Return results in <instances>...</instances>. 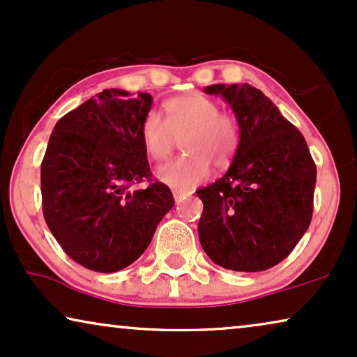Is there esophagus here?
<instances>
[{"label":"esophagus","mask_w":357,"mask_h":357,"mask_svg":"<svg viewBox=\"0 0 357 357\" xmlns=\"http://www.w3.org/2000/svg\"><path fill=\"white\" fill-rule=\"evenodd\" d=\"M174 199L177 203H180L182 202V199H185V198H188L190 195H192V192H183V190H174Z\"/></svg>","instance_id":"esophagus-1"}]
</instances>
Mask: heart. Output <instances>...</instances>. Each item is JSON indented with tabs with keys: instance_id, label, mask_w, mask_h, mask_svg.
I'll return each mask as SVG.
<instances>
[{
	"instance_id": "obj_1",
	"label": "heart",
	"mask_w": 357,
	"mask_h": 357,
	"mask_svg": "<svg viewBox=\"0 0 357 357\" xmlns=\"http://www.w3.org/2000/svg\"><path fill=\"white\" fill-rule=\"evenodd\" d=\"M167 120L151 110L141 123V141L151 159L165 160L182 138L183 155L158 170V178L169 187L190 190L211 172V164L224 167L238 148V126L232 116L219 112L209 97L193 94L165 102Z\"/></svg>"
}]
</instances>
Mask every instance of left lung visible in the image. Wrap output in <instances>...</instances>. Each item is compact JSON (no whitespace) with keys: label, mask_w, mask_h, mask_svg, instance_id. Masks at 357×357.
Here are the masks:
<instances>
[{"label":"left lung","mask_w":357,"mask_h":357,"mask_svg":"<svg viewBox=\"0 0 357 357\" xmlns=\"http://www.w3.org/2000/svg\"><path fill=\"white\" fill-rule=\"evenodd\" d=\"M231 105L238 148L222 178L199 188L198 237L216 265L255 273L289 255L314 211L317 169L304 136L250 84H213Z\"/></svg>","instance_id":"obj_1"}]
</instances>
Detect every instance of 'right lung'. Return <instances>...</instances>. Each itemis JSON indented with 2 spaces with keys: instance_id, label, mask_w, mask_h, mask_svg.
Here are the masks:
<instances>
[{
  "instance_id": "right-lung-1",
  "label": "right lung",
  "mask_w": 357,
  "mask_h": 357,
  "mask_svg": "<svg viewBox=\"0 0 357 357\" xmlns=\"http://www.w3.org/2000/svg\"><path fill=\"white\" fill-rule=\"evenodd\" d=\"M58 120L42 160L47 226L66 255L87 270L115 273L138 260L175 204L151 177L141 123L153 96L105 89Z\"/></svg>"
}]
</instances>
